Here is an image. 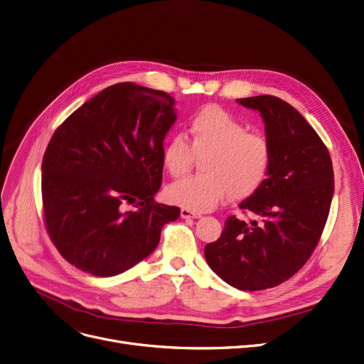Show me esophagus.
Wrapping results in <instances>:
<instances>
[{
  "label": "esophagus",
  "instance_id": "1",
  "mask_svg": "<svg viewBox=\"0 0 364 364\" xmlns=\"http://www.w3.org/2000/svg\"><path fill=\"white\" fill-rule=\"evenodd\" d=\"M181 217L183 218H199L200 217V214L199 213H195V211H192V210H187V208H181Z\"/></svg>",
  "mask_w": 364,
  "mask_h": 364
}]
</instances>
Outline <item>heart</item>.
Here are the masks:
<instances>
[{"label":"heart","instance_id":"1","mask_svg":"<svg viewBox=\"0 0 364 364\" xmlns=\"http://www.w3.org/2000/svg\"><path fill=\"white\" fill-rule=\"evenodd\" d=\"M191 146L176 135L164 150L169 176L181 178L191 171L195 157L203 173L168 187L171 203L196 213L210 211L228 195L241 200L255 195L271 172L272 150L262 135L248 134L247 126L225 109L210 105L191 122Z\"/></svg>","mask_w":364,"mask_h":364}]
</instances>
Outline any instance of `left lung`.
<instances>
[{
  "instance_id": "left-lung-1",
  "label": "left lung",
  "mask_w": 364,
  "mask_h": 364,
  "mask_svg": "<svg viewBox=\"0 0 364 364\" xmlns=\"http://www.w3.org/2000/svg\"><path fill=\"white\" fill-rule=\"evenodd\" d=\"M236 102L260 113L272 150L269 176L240 203L262 223L229 217L203 255L232 287L256 291L278 286L308 262L326 226L335 176L327 147L294 107L272 95Z\"/></svg>"
}]
</instances>
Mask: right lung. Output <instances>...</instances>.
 <instances>
[{
    "instance_id": "add662e5",
    "label": "right lung",
    "mask_w": 364,
    "mask_h": 364,
    "mask_svg": "<svg viewBox=\"0 0 364 364\" xmlns=\"http://www.w3.org/2000/svg\"><path fill=\"white\" fill-rule=\"evenodd\" d=\"M173 105L165 92L117 83L55 131L41 165L46 228L62 257L80 271H128L180 217L178 207L154 202L164 139L177 120Z\"/></svg>"
}]
</instances>
